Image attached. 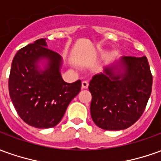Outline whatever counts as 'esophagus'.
Segmentation results:
<instances>
[{
	"label": "esophagus",
	"mask_w": 161,
	"mask_h": 161,
	"mask_svg": "<svg viewBox=\"0 0 161 161\" xmlns=\"http://www.w3.org/2000/svg\"><path fill=\"white\" fill-rule=\"evenodd\" d=\"M81 87H82L83 89H87V87H88V82L86 81V80L82 81V83H81Z\"/></svg>",
	"instance_id": "esophagus-1"
}]
</instances>
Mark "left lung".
Masks as SVG:
<instances>
[{
	"mask_svg": "<svg viewBox=\"0 0 161 161\" xmlns=\"http://www.w3.org/2000/svg\"><path fill=\"white\" fill-rule=\"evenodd\" d=\"M153 75L146 56H125L89 82L94 123L107 130L127 129L142 116L152 93Z\"/></svg>",
	"mask_w": 161,
	"mask_h": 161,
	"instance_id": "8db88e82",
	"label": "left lung"
}]
</instances>
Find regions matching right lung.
Segmentation results:
<instances>
[{"instance_id": "obj_1", "label": "right lung", "mask_w": 161, "mask_h": 161, "mask_svg": "<svg viewBox=\"0 0 161 161\" xmlns=\"http://www.w3.org/2000/svg\"><path fill=\"white\" fill-rule=\"evenodd\" d=\"M45 38L20 49L13 58L8 78L10 99L19 116L31 126L46 129L61 121L66 108L79 92L81 81L62 79V58L47 47ZM46 59L45 70L37 63Z\"/></svg>"}]
</instances>
